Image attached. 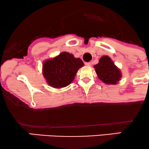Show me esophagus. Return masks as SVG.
Returning <instances> with one entry per match:
<instances>
[{
	"mask_svg": "<svg viewBox=\"0 0 149 149\" xmlns=\"http://www.w3.org/2000/svg\"><path fill=\"white\" fill-rule=\"evenodd\" d=\"M85 65L89 67V66L91 65V63H89V62H88V63H85Z\"/></svg>",
	"mask_w": 149,
	"mask_h": 149,
	"instance_id": "34e87169",
	"label": "esophagus"
}]
</instances>
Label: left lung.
<instances>
[{
    "instance_id": "8db88e82",
    "label": "left lung",
    "mask_w": 149,
    "mask_h": 149,
    "mask_svg": "<svg viewBox=\"0 0 149 149\" xmlns=\"http://www.w3.org/2000/svg\"><path fill=\"white\" fill-rule=\"evenodd\" d=\"M94 68L98 78L105 84H116L121 78L120 70L108 56H105L100 58L99 63Z\"/></svg>"
}]
</instances>
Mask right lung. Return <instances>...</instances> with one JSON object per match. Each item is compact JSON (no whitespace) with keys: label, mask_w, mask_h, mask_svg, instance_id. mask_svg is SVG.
Here are the masks:
<instances>
[{"label":"right lung","mask_w":149,"mask_h":149,"mask_svg":"<svg viewBox=\"0 0 149 149\" xmlns=\"http://www.w3.org/2000/svg\"><path fill=\"white\" fill-rule=\"evenodd\" d=\"M84 65L80 58L63 52L43 63V74L50 86L62 88L69 85L74 79L77 70Z\"/></svg>","instance_id":"add662e5"}]
</instances>
